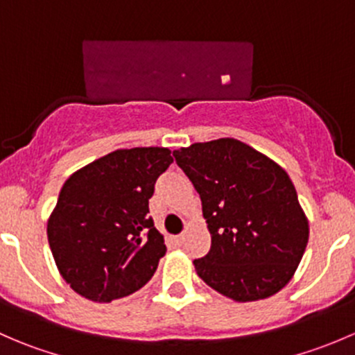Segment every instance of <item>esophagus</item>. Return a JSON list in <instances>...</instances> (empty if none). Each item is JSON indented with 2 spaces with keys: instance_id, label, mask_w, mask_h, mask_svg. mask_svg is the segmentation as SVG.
<instances>
[{
  "instance_id": "1",
  "label": "esophagus",
  "mask_w": 355,
  "mask_h": 355,
  "mask_svg": "<svg viewBox=\"0 0 355 355\" xmlns=\"http://www.w3.org/2000/svg\"><path fill=\"white\" fill-rule=\"evenodd\" d=\"M182 242H184V235H173L171 237V244L173 245H182Z\"/></svg>"
}]
</instances>
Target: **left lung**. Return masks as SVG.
<instances>
[{
	"mask_svg": "<svg viewBox=\"0 0 355 355\" xmlns=\"http://www.w3.org/2000/svg\"><path fill=\"white\" fill-rule=\"evenodd\" d=\"M202 202L211 249L194 259L211 288L237 302L280 292L309 239L307 218L287 171L237 139L173 151Z\"/></svg>",
	"mask_w": 355,
	"mask_h": 355,
	"instance_id": "obj_1",
	"label": "left lung"
}]
</instances>
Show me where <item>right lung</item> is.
I'll return each mask as SVG.
<instances>
[{
	"mask_svg": "<svg viewBox=\"0 0 355 355\" xmlns=\"http://www.w3.org/2000/svg\"><path fill=\"white\" fill-rule=\"evenodd\" d=\"M171 163L166 148L118 149L63 184L48 221V241L75 292L111 302L151 280L166 245L149 216V199Z\"/></svg>",
	"mask_w": 355,
	"mask_h": 355,
	"instance_id": "right-lung-1",
	"label": "right lung"
}]
</instances>
